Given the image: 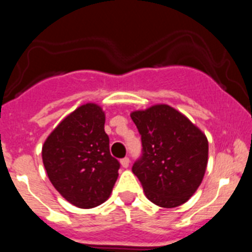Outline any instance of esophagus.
I'll list each match as a JSON object with an SVG mask.
<instances>
[{"mask_svg":"<svg viewBox=\"0 0 252 252\" xmlns=\"http://www.w3.org/2000/svg\"><path fill=\"white\" fill-rule=\"evenodd\" d=\"M121 165H122V168H128V165H130V159H128V158H124V159H121Z\"/></svg>","mask_w":252,"mask_h":252,"instance_id":"1","label":"esophagus"}]
</instances>
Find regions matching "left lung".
Masks as SVG:
<instances>
[{"label": "left lung", "mask_w": 252, "mask_h": 252, "mask_svg": "<svg viewBox=\"0 0 252 252\" xmlns=\"http://www.w3.org/2000/svg\"><path fill=\"white\" fill-rule=\"evenodd\" d=\"M142 155L132 166L146 198L162 208L186 203L201 186L208 140L188 117L168 104L133 111Z\"/></svg>", "instance_id": "1"}]
</instances>
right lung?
<instances>
[{
    "mask_svg": "<svg viewBox=\"0 0 252 252\" xmlns=\"http://www.w3.org/2000/svg\"><path fill=\"white\" fill-rule=\"evenodd\" d=\"M102 107L86 103L69 113L43 145L49 180L69 203L93 208L110 198L120 162L111 157Z\"/></svg>",
    "mask_w": 252,
    "mask_h": 252,
    "instance_id": "1",
    "label": "right lung"
}]
</instances>
